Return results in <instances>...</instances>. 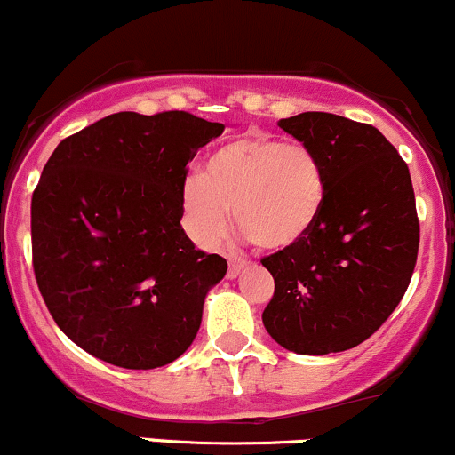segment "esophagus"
<instances>
[{
  "label": "esophagus",
  "instance_id": "esophagus-1",
  "mask_svg": "<svg viewBox=\"0 0 455 455\" xmlns=\"http://www.w3.org/2000/svg\"><path fill=\"white\" fill-rule=\"evenodd\" d=\"M244 268V262L241 258H229V268H228V279H236Z\"/></svg>",
  "mask_w": 455,
  "mask_h": 455
}]
</instances>
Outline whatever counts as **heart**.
Listing matches in <instances>:
<instances>
[{"instance_id":"b5f03b06","label":"heart","mask_w":455,"mask_h":455,"mask_svg":"<svg viewBox=\"0 0 455 455\" xmlns=\"http://www.w3.org/2000/svg\"><path fill=\"white\" fill-rule=\"evenodd\" d=\"M326 200V176L318 155L299 141L238 137L208 155L202 176L182 191L187 228L202 244L221 241L229 212L244 236L264 251H285L303 241Z\"/></svg>"}]
</instances>
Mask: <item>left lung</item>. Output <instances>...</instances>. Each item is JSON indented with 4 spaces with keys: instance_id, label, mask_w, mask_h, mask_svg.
Instances as JSON below:
<instances>
[{
    "instance_id": "1",
    "label": "left lung",
    "mask_w": 455,
    "mask_h": 455,
    "mask_svg": "<svg viewBox=\"0 0 455 455\" xmlns=\"http://www.w3.org/2000/svg\"><path fill=\"white\" fill-rule=\"evenodd\" d=\"M279 126L318 155L326 200L303 241L262 259L275 279L262 323L296 355L350 350L380 329L411 283L419 249L411 173L370 124L305 111Z\"/></svg>"
}]
</instances>
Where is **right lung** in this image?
Segmentation results:
<instances>
[{"mask_svg": "<svg viewBox=\"0 0 455 455\" xmlns=\"http://www.w3.org/2000/svg\"><path fill=\"white\" fill-rule=\"evenodd\" d=\"M226 126L120 111L66 137L32 196V253L55 324L105 363L152 370L196 339L228 262L180 226L187 163Z\"/></svg>", "mask_w": 455, "mask_h": 455, "instance_id": "right-lung-1", "label": "right lung"}]
</instances>
